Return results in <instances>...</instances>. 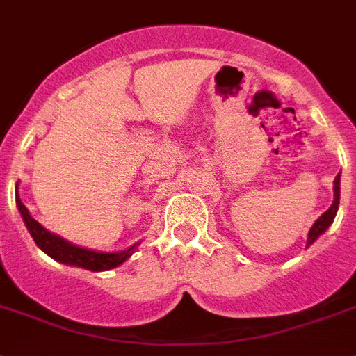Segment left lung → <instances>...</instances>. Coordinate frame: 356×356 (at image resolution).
<instances>
[{"label":"left lung","mask_w":356,"mask_h":356,"mask_svg":"<svg viewBox=\"0 0 356 356\" xmlns=\"http://www.w3.org/2000/svg\"><path fill=\"white\" fill-rule=\"evenodd\" d=\"M333 190H335V201H333V204L330 206V210L324 211V213H322L321 217L315 220V224L312 226L309 235H307V246H312L316 238L321 237L325 229L330 228V224L333 222V219H335L337 210H339V201H340V175H337L335 177V186H333Z\"/></svg>","instance_id":"1"}]
</instances>
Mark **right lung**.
I'll list each match as a JSON object with an SVG mask.
<instances>
[{
	"label": "right lung",
	"mask_w": 356,
	"mask_h": 356,
	"mask_svg": "<svg viewBox=\"0 0 356 356\" xmlns=\"http://www.w3.org/2000/svg\"><path fill=\"white\" fill-rule=\"evenodd\" d=\"M17 188V186H16ZM16 204L21 211V217L25 220L26 229L31 232L34 243L43 250L47 255H50L56 261L63 262V264L77 266V268H85V270L90 271H104L112 270V268H118L119 264L127 261L128 257L132 255L134 250L137 248V244H134L132 248H128L127 252L119 253H99L92 252V250H85V248L74 246L65 238L58 237V235L50 234L41 226L35 219H32L26 206L21 202L19 195H16Z\"/></svg>",
	"instance_id": "1"
}]
</instances>
